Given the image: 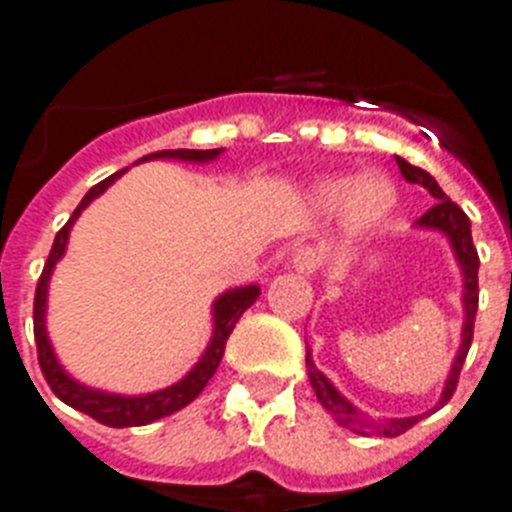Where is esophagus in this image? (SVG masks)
<instances>
[{"label": "esophagus", "mask_w": 512, "mask_h": 512, "mask_svg": "<svg viewBox=\"0 0 512 512\" xmlns=\"http://www.w3.org/2000/svg\"><path fill=\"white\" fill-rule=\"evenodd\" d=\"M320 264H323V259H320L318 248L300 246L295 253H292V269H295L297 274L312 277V274L320 269Z\"/></svg>", "instance_id": "esophagus-1"}]
</instances>
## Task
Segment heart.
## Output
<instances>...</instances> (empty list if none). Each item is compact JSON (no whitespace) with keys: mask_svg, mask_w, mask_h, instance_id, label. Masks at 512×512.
I'll list each match as a JSON object with an SVG mask.
<instances>
[{"mask_svg":"<svg viewBox=\"0 0 512 512\" xmlns=\"http://www.w3.org/2000/svg\"><path fill=\"white\" fill-rule=\"evenodd\" d=\"M325 205L330 210H346L348 223L356 230L377 228L392 215L397 205V192L392 182L382 174H361L356 179H333L320 189Z\"/></svg>","mask_w":512,"mask_h":512,"instance_id":"1","label":"heart"}]
</instances>
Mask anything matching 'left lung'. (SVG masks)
<instances>
[{"mask_svg": "<svg viewBox=\"0 0 512 512\" xmlns=\"http://www.w3.org/2000/svg\"><path fill=\"white\" fill-rule=\"evenodd\" d=\"M397 166H400V174L405 176V182L423 187L425 192L431 194V200H433L431 210L425 212L420 220H415V225L425 230H441V233L449 238L451 248H454L456 253V261H459L461 266V274H464V297H461V300H464V328H461L459 354H456L454 364H451L449 379H446L443 395L441 400H438V405H443V402H449L451 395H454L461 366H464V359H467L469 354V346H472L474 315H477V305H479V284H477L479 256H477V248H474L472 243V225H469V217L464 215V210H461L456 202H451L449 197L443 194V189L438 187L436 179H433L428 171L408 164V161L400 156H397ZM305 361H307V377H310V384H312V390H315L318 402L338 420V425H343V428H348V431L359 433V436L377 433V436L395 438L400 436V433L408 431V428H413V425L423 418V415H413V418H390V420H384V423L366 418L364 413H359V410H356L354 405H351V402H348L346 397H343L333 384H330V379L325 377L323 372H318V366L312 364L310 351H307Z\"/></svg>", "mask_w": 512, "mask_h": 512, "instance_id": "left-lung-1", "label": "left lung"}]
</instances>
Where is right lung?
Listing matches in <instances>:
<instances>
[{
  "label": "right lung",
  "mask_w": 512,
  "mask_h": 512,
  "mask_svg": "<svg viewBox=\"0 0 512 512\" xmlns=\"http://www.w3.org/2000/svg\"><path fill=\"white\" fill-rule=\"evenodd\" d=\"M223 153V148H212V151H189V148H176V151H158L148 153L140 161H151V158H176V161H192V164H207L212 158H217ZM128 169H120L117 174L107 176L104 182L94 184L84 200L79 202V207L74 210V215L69 217V223L63 225L56 233V241H53L51 253H48V261L43 266V274L38 279V289H35V305H33V325H35V346H38V361L40 369H43V377L48 382V387L53 390V395L58 400H63L66 405H71L79 413H87L89 418H94L97 423L110 425V428H130V425H148L158 418H166V415L176 413V410L187 408L194 397L205 390V384L210 382L215 369L220 366V359L225 354V343L228 336L233 333L235 323L241 320L243 312L259 300L261 289L259 284H248V287H235L228 289L225 295H220L212 305V338L207 343L202 359L194 364L192 372L184 379H179L176 384L166 387V390L151 392V395H110V392L92 390V387H84L81 382H76L74 377L63 372V366L58 364L56 354H53V346L48 341V333H45V302H48V282H51L53 266L66 253V243H69L71 225L76 223V217L81 215V210L89 205L92 200H97L104 189L115 184V179H120Z\"/></svg>",
  "instance_id": "add662e5"
}]
</instances>
